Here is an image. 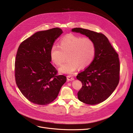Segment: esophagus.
Segmentation results:
<instances>
[{"label": "esophagus", "mask_w": 133, "mask_h": 133, "mask_svg": "<svg viewBox=\"0 0 133 133\" xmlns=\"http://www.w3.org/2000/svg\"><path fill=\"white\" fill-rule=\"evenodd\" d=\"M67 79L68 81H73L74 80V79L71 75H68L67 76Z\"/></svg>", "instance_id": "esophagus-1"}]
</instances>
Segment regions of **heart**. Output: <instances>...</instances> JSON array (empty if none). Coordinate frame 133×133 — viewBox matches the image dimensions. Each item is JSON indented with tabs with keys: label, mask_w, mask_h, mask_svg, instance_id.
I'll return each instance as SVG.
<instances>
[{
	"label": "heart",
	"mask_w": 133,
	"mask_h": 133,
	"mask_svg": "<svg viewBox=\"0 0 133 133\" xmlns=\"http://www.w3.org/2000/svg\"><path fill=\"white\" fill-rule=\"evenodd\" d=\"M96 53L94 41L88 37L76 36L70 34L65 36L60 41L59 46L54 45L50 50L52 61L57 66H60L67 55V61L59 71L61 73L73 74L78 68H84L90 65Z\"/></svg>",
	"instance_id": "1"
}]
</instances>
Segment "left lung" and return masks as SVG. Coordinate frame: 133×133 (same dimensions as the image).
<instances>
[{"label": "left lung", "mask_w": 133, "mask_h": 133, "mask_svg": "<svg viewBox=\"0 0 133 133\" xmlns=\"http://www.w3.org/2000/svg\"><path fill=\"white\" fill-rule=\"evenodd\" d=\"M72 32L80 33L92 39L96 46L93 61L76 76L82 84L78 93V99L91 105L100 103L108 98L119 82L118 54L108 38L102 33L81 28H74Z\"/></svg>", "instance_id": "1"}]
</instances>
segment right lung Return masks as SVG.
Here are the masks:
<instances>
[{
    "mask_svg": "<svg viewBox=\"0 0 133 133\" xmlns=\"http://www.w3.org/2000/svg\"><path fill=\"white\" fill-rule=\"evenodd\" d=\"M63 33L56 27L35 33L19 45L15 61L17 85L33 103L46 105L54 101L66 81L50 62V50Z\"/></svg>",
    "mask_w": 133,
    "mask_h": 133,
    "instance_id": "obj_1",
    "label": "right lung"
}]
</instances>
